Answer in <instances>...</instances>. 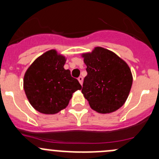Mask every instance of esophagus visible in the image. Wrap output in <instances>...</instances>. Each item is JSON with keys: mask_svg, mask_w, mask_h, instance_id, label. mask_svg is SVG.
Segmentation results:
<instances>
[{"mask_svg": "<svg viewBox=\"0 0 159 159\" xmlns=\"http://www.w3.org/2000/svg\"><path fill=\"white\" fill-rule=\"evenodd\" d=\"M78 81H79V83L80 84H81V85H82V83H83V78L81 76H80L79 78H78Z\"/></svg>", "mask_w": 159, "mask_h": 159, "instance_id": "1", "label": "esophagus"}]
</instances>
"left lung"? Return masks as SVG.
I'll return each mask as SVG.
<instances>
[{
    "mask_svg": "<svg viewBox=\"0 0 159 159\" xmlns=\"http://www.w3.org/2000/svg\"><path fill=\"white\" fill-rule=\"evenodd\" d=\"M82 57L88 75L81 92L90 107L102 114L121 108L132 85V75L127 63L114 52L101 47L83 54Z\"/></svg>",
    "mask_w": 159,
    "mask_h": 159,
    "instance_id": "obj_1",
    "label": "left lung"
}]
</instances>
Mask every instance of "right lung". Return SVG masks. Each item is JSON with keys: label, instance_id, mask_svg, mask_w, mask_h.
<instances>
[{"label": "right lung", "instance_id": "add662e5", "mask_svg": "<svg viewBox=\"0 0 159 159\" xmlns=\"http://www.w3.org/2000/svg\"><path fill=\"white\" fill-rule=\"evenodd\" d=\"M66 59L50 50L38 57L24 77V89L30 104L43 114L54 115L68 106L72 94L81 85L64 68Z\"/></svg>", "mask_w": 159, "mask_h": 159}]
</instances>
